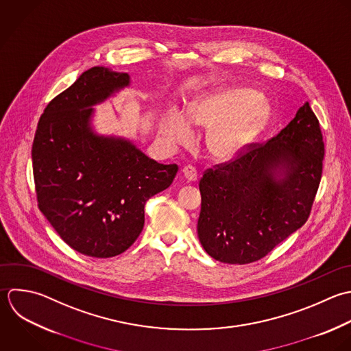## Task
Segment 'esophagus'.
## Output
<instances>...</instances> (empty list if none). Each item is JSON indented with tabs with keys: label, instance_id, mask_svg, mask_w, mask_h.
<instances>
[{
	"label": "esophagus",
	"instance_id": "1",
	"mask_svg": "<svg viewBox=\"0 0 351 351\" xmlns=\"http://www.w3.org/2000/svg\"><path fill=\"white\" fill-rule=\"evenodd\" d=\"M182 175H183V178L187 180V182H195L197 180V178H198V173H197V171H195V168H193V167H184L183 169H182Z\"/></svg>",
	"mask_w": 351,
	"mask_h": 351
}]
</instances>
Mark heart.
I'll return each mask as SVG.
<instances>
[{
	"label": "heart",
	"mask_w": 351,
	"mask_h": 351,
	"mask_svg": "<svg viewBox=\"0 0 351 351\" xmlns=\"http://www.w3.org/2000/svg\"><path fill=\"white\" fill-rule=\"evenodd\" d=\"M269 106L258 101V94L246 87H223L195 99L186 119L176 110L167 112L160 121V132L172 146H186L193 130L209 131L205 147L215 161L235 158L264 128Z\"/></svg>",
	"instance_id": "obj_1"
}]
</instances>
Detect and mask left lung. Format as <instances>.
Instances as JSON below:
<instances>
[{
	"label": "left lung",
	"instance_id": "left-lung-1",
	"mask_svg": "<svg viewBox=\"0 0 351 351\" xmlns=\"http://www.w3.org/2000/svg\"><path fill=\"white\" fill-rule=\"evenodd\" d=\"M324 142L309 102L267 143H252L234 161L199 180L198 238L226 264H250L300 230L320 184Z\"/></svg>",
	"mask_w": 351,
	"mask_h": 351
}]
</instances>
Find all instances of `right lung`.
<instances>
[{
    "label": "right lung",
    "mask_w": 351,
    "mask_h": 351,
    "mask_svg": "<svg viewBox=\"0 0 351 351\" xmlns=\"http://www.w3.org/2000/svg\"><path fill=\"white\" fill-rule=\"evenodd\" d=\"M130 83L125 72L87 69L49 102L32 143L39 210L68 246L88 257L125 252L143 230L146 201L178 172L130 139L94 131V106Z\"/></svg>",
    "instance_id": "1"
}]
</instances>
